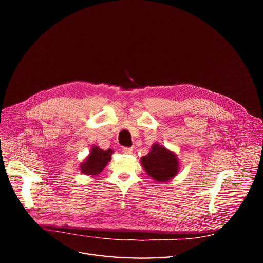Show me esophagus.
Listing matches in <instances>:
<instances>
[{"mask_svg": "<svg viewBox=\"0 0 263 263\" xmlns=\"http://www.w3.org/2000/svg\"><path fill=\"white\" fill-rule=\"evenodd\" d=\"M122 153L123 154H132L133 153V149L132 148H122Z\"/></svg>", "mask_w": 263, "mask_h": 263, "instance_id": "1", "label": "esophagus"}]
</instances>
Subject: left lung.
<instances>
[{"label":"left lung","mask_w":263,"mask_h":263,"mask_svg":"<svg viewBox=\"0 0 263 263\" xmlns=\"http://www.w3.org/2000/svg\"><path fill=\"white\" fill-rule=\"evenodd\" d=\"M141 163L148 175L158 182L169 181L179 171L177 156L158 144H154L149 154L142 157Z\"/></svg>","instance_id":"8db88e82"}]
</instances>
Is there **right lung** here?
<instances>
[{
    "label": "right lung",
    "mask_w": 263,
    "mask_h": 263,
    "mask_svg": "<svg viewBox=\"0 0 263 263\" xmlns=\"http://www.w3.org/2000/svg\"><path fill=\"white\" fill-rule=\"evenodd\" d=\"M112 153L111 149L103 151L96 146H93L89 156L84 162L81 163L80 168L82 173L92 176L99 174L111 160Z\"/></svg>",
    "instance_id": "right-lung-1"
}]
</instances>
